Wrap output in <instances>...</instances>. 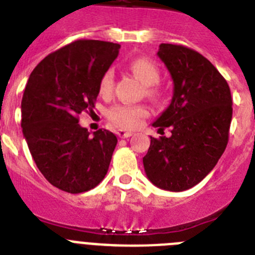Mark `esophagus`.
<instances>
[{"mask_svg":"<svg viewBox=\"0 0 255 255\" xmlns=\"http://www.w3.org/2000/svg\"><path fill=\"white\" fill-rule=\"evenodd\" d=\"M116 134H117V136H119V138H130V136L132 135V132L131 131H125V130H119Z\"/></svg>","mask_w":255,"mask_h":255,"instance_id":"obj_1","label":"esophagus"}]
</instances>
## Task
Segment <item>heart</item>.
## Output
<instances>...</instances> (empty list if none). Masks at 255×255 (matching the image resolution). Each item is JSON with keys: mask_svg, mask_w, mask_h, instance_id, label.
Instances as JSON below:
<instances>
[{"mask_svg": "<svg viewBox=\"0 0 255 255\" xmlns=\"http://www.w3.org/2000/svg\"><path fill=\"white\" fill-rule=\"evenodd\" d=\"M134 75L138 76L145 87V94L148 97L158 96V88L157 83L159 82L158 66L154 64V61L149 58L140 57L135 58L129 65ZM115 84V71L114 69H107L101 76L98 83V91L103 97H107L114 91ZM148 116V110L145 106L141 105H116L110 108L108 119L112 124L120 128V129H135L141 124V121Z\"/></svg>", "mask_w": 255, "mask_h": 255, "instance_id": "1", "label": "heart"}]
</instances>
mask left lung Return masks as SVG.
<instances>
[{
	"mask_svg": "<svg viewBox=\"0 0 255 255\" xmlns=\"http://www.w3.org/2000/svg\"><path fill=\"white\" fill-rule=\"evenodd\" d=\"M158 57L173 80V96L152 124L171 136H150L143 164L155 186L170 191L193 188L213 170L229 141L231 92L225 78L204 56L180 44L162 43Z\"/></svg>",
	"mask_w": 255,
	"mask_h": 255,
	"instance_id": "8db88e82",
	"label": "left lung"
}]
</instances>
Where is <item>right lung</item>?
Returning <instances> with one entry per match:
<instances>
[{
  "instance_id": "add662e5",
  "label": "right lung",
  "mask_w": 255,
  "mask_h": 255,
  "mask_svg": "<svg viewBox=\"0 0 255 255\" xmlns=\"http://www.w3.org/2000/svg\"><path fill=\"white\" fill-rule=\"evenodd\" d=\"M120 44L79 39L57 49L31 71L21 101V128L37 167L52 185L78 194L96 188L108 171L117 138L79 125L92 111L98 83Z\"/></svg>"
}]
</instances>
